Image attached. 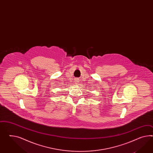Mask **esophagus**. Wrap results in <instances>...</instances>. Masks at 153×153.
Wrapping results in <instances>:
<instances>
[{
    "instance_id": "obj_1",
    "label": "esophagus",
    "mask_w": 153,
    "mask_h": 153,
    "mask_svg": "<svg viewBox=\"0 0 153 153\" xmlns=\"http://www.w3.org/2000/svg\"><path fill=\"white\" fill-rule=\"evenodd\" d=\"M74 82H75L76 83H77L78 82H79V80H78V79H75V81H74Z\"/></svg>"
}]
</instances>
